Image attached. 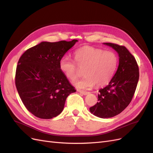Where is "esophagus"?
<instances>
[{
    "instance_id": "34e87169",
    "label": "esophagus",
    "mask_w": 153,
    "mask_h": 153,
    "mask_svg": "<svg viewBox=\"0 0 153 153\" xmlns=\"http://www.w3.org/2000/svg\"><path fill=\"white\" fill-rule=\"evenodd\" d=\"M78 92H79V93H81V94H83V95H87V94H89V92H86V91H80V90H78L77 91Z\"/></svg>"
}]
</instances>
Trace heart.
<instances>
[{"mask_svg": "<svg viewBox=\"0 0 153 153\" xmlns=\"http://www.w3.org/2000/svg\"><path fill=\"white\" fill-rule=\"evenodd\" d=\"M74 56L76 64L68 57L64 56L59 61V68L71 81H75L81 75L79 69L83 70L85 76L75 83L79 88H91L94 85L96 87L107 85L114 75L118 64V57L115 52L89 46L76 50Z\"/></svg>", "mask_w": 153, "mask_h": 153, "instance_id": "obj_1", "label": "heart"}]
</instances>
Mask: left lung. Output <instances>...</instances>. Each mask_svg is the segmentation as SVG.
Wrapping results in <instances>:
<instances>
[{
    "label": "left lung",
    "instance_id": "obj_1",
    "mask_svg": "<svg viewBox=\"0 0 153 153\" xmlns=\"http://www.w3.org/2000/svg\"><path fill=\"white\" fill-rule=\"evenodd\" d=\"M104 44L118 53L119 65L110 83L99 91L98 101L90 111L101 118H108L119 114L131 103L139 79V68L126 47L111 42Z\"/></svg>",
    "mask_w": 153,
    "mask_h": 153
}]
</instances>
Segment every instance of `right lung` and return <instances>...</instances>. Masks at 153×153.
I'll use <instances>...</instances> for the list:
<instances>
[{"instance_id": "obj_1", "label": "right lung", "mask_w": 153, "mask_h": 153, "mask_svg": "<svg viewBox=\"0 0 153 153\" xmlns=\"http://www.w3.org/2000/svg\"><path fill=\"white\" fill-rule=\"evenodd\" d=\"M77 41L42 42L19 59L15 85L23 104L35 116L56 117L63 110L66 97L76 91L60 70L59 61Z\"/></svg>"}]
</instances>
